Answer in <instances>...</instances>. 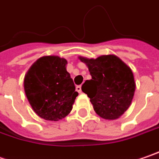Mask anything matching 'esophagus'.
<instances>
[{"instance_id":"1","label":"esophagus","mask_w":159,"mask_h":159,"mask_svg":"<svg viewBox=\"0 0 159 159\" xmlns=\"http://www.w3.org/2000/svg\"><path fill=\"white\" fill-rule=\"evenodd\" d=\"M75 89H76V91H77L78 93H82V86H81V85H77V86L75 87Z\"/></svg>"}]
</instances>
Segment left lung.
Returning a JSON list of instances; mask_svg holds the SVG:
<instances>
[{"mask_svg": "<svg viewBox=\"0 0 159 159\" xmlns=\"http://www.w3.org/2000/svg\"><path fill=\"white\" fill-rule=\"evenodd\" d=\"M88 66L92 79L86 80L82 91L87 94L93 110L105 120H116L129 107L136 84L133 73L114 55L101 56L96 59L79 57Z\"/></svg>", "mask_w": 159, "mask_h": 159, "instance_id": "obj_1", "label": "left lung"}]
</instances>
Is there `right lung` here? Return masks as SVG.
I'll return each mask as SVG.
<instances>
[{"instance_id":"obj_1","label":"right lung","mask_w":159,"mask_h":159,"mask_svg":"<svg viewBox=\"0 0 159 159\" xmlns=\"http://www.w3.org/2000/svg\"><path fill=\"white\" fill-rule=\"evenodd\" d=\"M66 64L57 56L42 57L25 75L28 101L37 115L47 120L57 121L68 115L78 95Z\"/></svg>"}]
</instances>
